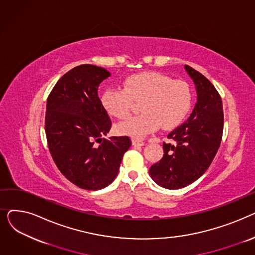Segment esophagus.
Segmentation results:
<instances>
[{
	"instance_id": "obj_1",
	"label": "esophagus",
	"mask_w": 255,
	"mask_h": 255,
	"mask_svg": "<svg viewBox=\"0 0 255 255\" xmlns=\"http://www.w3.org/2000/svg\"><path fill=\"white\" fill-rule=\"evenodd\" d=\"M145 142L143 139H140V138H133L132 139V144L134 146H139V145H143Z\"/></svg>"
}]
</instances>
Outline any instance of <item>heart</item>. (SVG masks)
<instances>
[{
  "label": "heart",
  "instance_id": "heart-1",
  "mask_svg": "<svg viewBox=\"0 0 255 255\" xmlns=\"http://www.w3.org/2000/svg\"><path fill=\"white\" fill-rule=\"evenodd\" d=\"M123 87L106 89L101 96L104 110L121 120L130 115L134 101L142 100L143 113L118 125L122 134L143 137L160 124L165 129L177 127L190 111L191 91L183 80H172L158 72H140L126 77Z\"/></svg>",
  "mask_w": 255,
  "mask_h": 255
}]
</instances>
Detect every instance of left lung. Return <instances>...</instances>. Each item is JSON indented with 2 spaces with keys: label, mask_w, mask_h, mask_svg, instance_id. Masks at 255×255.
<instances>
[{
  "label": "left lung",
  "mask_w": 255,
  "mask_h": 255,
  "mask_svg": "<svg viewBox=\"0 0 255 255\" xmlns=\"http://www.w3.org/2000/svg\"><path fill=\"white\" fill-rule=\"evenodd\" d=\"M185 69L193 79L197 102L189 119L167 135L164 154L150 168L151 178L167 189H180L202 177L220 146L223 133L222 99L210 80L192 67Z\"/></svg>",
  "instance_id": "8db88e82"
}]
</instances>
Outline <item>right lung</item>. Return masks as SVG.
I'll list each match as a JSON object with an SVG mask.
<instances>
[{
    "mask_svg": "<svg viewBox=\"0 0 255 255\" xmlns=\"http://www.w3.org/2000/svg\"><path fill=\"white\" fill-rule=\"evenodd\" d=\"M111 73L83 64L64 74L48 95L45 134L50 155L63 176L79 188L99 190L118 176L128 136L101 139L112 121L98 97V87ZM98 140L103 143L98 146Z\"/></svg>",
    "mask_w": 255,
    "mask_h": 255,
    "instance_id": "add662e5",
    "label": "right lung"
}]
</instances>
